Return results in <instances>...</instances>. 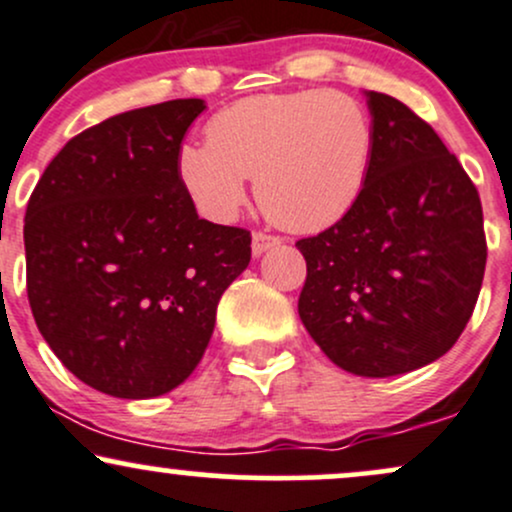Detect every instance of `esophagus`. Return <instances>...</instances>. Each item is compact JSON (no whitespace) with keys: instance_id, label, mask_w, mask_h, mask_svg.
Instances as JSON below:
<instances>
[{"instance_id":"esophagus-1","label":"esophagus","mask_w":512,"mask_h":512,"mask_svg":"<svg viewBox=\"0 0 512 512\" xmlns=\"http://www.w3.org/2000/svg\"><path fill=\"white\" fill-rule=\"evenodd\" d=\"M278 244H280V237H275V234L254 232V239H251V251H254V256H261Z\"/></svg>"}]
</instances>
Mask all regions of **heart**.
<instances>
[{"label":"heart","mask_w":512,"mask_h":512,"mask_svg":"<svg viewBox=\"0 0 512 512\" xmlns=\"http://www.w3.org/2000/svg\"><path fill=\"white\" fill-rule=\"evenodd\" d=\"M374 122L340 90H294L237 100L206 124V143H184L177 177L203 215L227 222L246 201L244 179L273 222L318 232L357 206L371 162Z\"/></svg>","instance_id":"1"}]
</instances>
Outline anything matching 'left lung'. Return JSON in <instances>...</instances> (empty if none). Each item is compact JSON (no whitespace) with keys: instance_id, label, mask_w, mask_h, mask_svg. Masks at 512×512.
<instances>
[{"instance_id":"left-lung-1","label":"left lung","mask_w":512,"mask_h":512,"mask_svg":"<svg viewBox=\"0 0 512 512\" xmlns=\"http://www.w3.org/2000/svg\"><path fill=\"white\" fill-rule=\"evenodd\" d=\"M376 146L357 206L299 239V318L340 369L407 374L443 357L470 321L486 268L477 186L405 102L366 93Z\"/></svg>"}]
</instances>
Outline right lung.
<instances>
[{
	"instance_id": "right-lung-1",
	"label": "right lung",
	"mask_w": 512,
	"mask_h": 512,
	"mask_svg": "<svg viewBox=\"0 0 512 512\" xmlns=\"http://www.w3.org/2000/svg\"><path fill=\"white\" fill-rule=\"evenodd\" d=\"M203 100L90 126L54 155L26 208V287L59 362L105 395L158 398L201 362L251 232L201 220L177 153Z\"/></svg>"
}]
</instances>
